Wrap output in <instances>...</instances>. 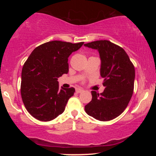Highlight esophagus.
<instances>
[{"label": "esophagus", "mask_w": 156, "mask_h": 156, "mask_svg": "<svg viewBox=\"0 0 156 156\" xmlns=\"http://www.w3.org/2000/svg\"><path fill=\"white\" fill-rule=\"evenodd\" d=\"M76 92L77 93H81V92H83V89H80V88H77L76 90Z\"/></svg>", "instance_id": "1"}]
</instances>
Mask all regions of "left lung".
Listing matches in <instances>:
<instances>
[{"label": "left lung", "mask_w": 156, "mask_h": 156, "mask_svg": "<svg viewBox=\"0 0 156 156\" xmlns=\"http://www.w3.org/2000/svg\"><path fill=\"white\" fill-rule=\"evenodd\" d=\"M84 45L99 52L105 87L101 94L91 92L92 99L85 105V112L100 121L112 120L124 112L131 99L135 68L124 49L110 41L98 40Z\"/></svg>", "instance_id": "1"}]
</instances>
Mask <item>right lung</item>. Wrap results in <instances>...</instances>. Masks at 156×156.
<instances>
[{"label":"right lung","mask_w":156,"mask_h":156,"mask_svg":"<svg viewBox=\"0 0 156 156\" xmlns=\"http://www.w3.org/2000/svg\"><path fill=\"white\" fill-rule=\"evenodd\" d=\"M83 43L51 41L32 51L23 67L20 85L23 102L32 117L48 122L64 112L76 90L60 89L58 78L68 73V57Z\"/></svg>","instance_id":"1"}]
</instances>
